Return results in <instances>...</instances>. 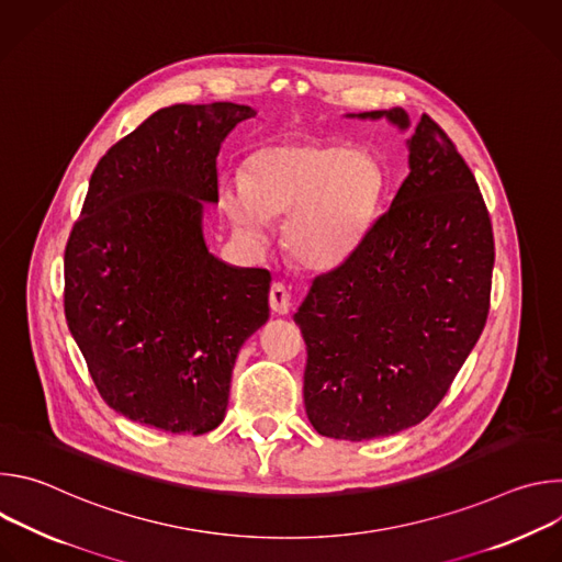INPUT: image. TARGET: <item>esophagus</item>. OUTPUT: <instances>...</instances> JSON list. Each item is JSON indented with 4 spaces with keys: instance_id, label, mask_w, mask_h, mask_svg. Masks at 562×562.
<instances>
[{
    "instance_id": "esophagus-1",
    "label": "esophagus",
    "mask_w": 562,
    "mask_h": 562,
    "mask_svg": "<svg viewBox=\"0 0 562 562\" xmlns=\"http://www.w3.org/2000/svg\"><path fill=\"white\" fill-rule=\"evenodd\" d=\"M269 304L271 311L278 315H286L291 308V293L282 282H273L271 291H269Z\"/></svg>"
}]
</instances>
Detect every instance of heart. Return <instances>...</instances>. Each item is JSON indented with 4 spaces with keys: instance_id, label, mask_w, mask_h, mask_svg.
I'll use <instances>...</instances> for the list:
<instances>
[{
    "instance_id": "1",
    "label": "heart",
    "mask_w": 562,
    "mask_h": 562,
    "mask_svg": "<svg viewBox=\"0 0 562 562\" xmlns=\"http://www.w3.org/2000/svg\"><path fill=\"white\" fill-rule=\"evenodd\" d=\"M384 195V173L369 153L345 144L282 142L249 157L247 176L220 180V204L235 231L265 243L284 215L282 243L306 269L345 262L367 237Z\"/></svg>"
}]
</instances>
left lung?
Segmentation results:
<instances>
[{
	"instance_id": "left-lung-1",
	"label": "left lung",
	"mask_w": 562,
	"mask_h": 562,
	"mask_svg": "<svg viewBox=\"0 0 562 562\" xmlns=\"http://www.w3.org/2000/svg\"><path fill=\"white\" fill-rule=\"evenodd\" d=\"M349 117L412 124L400 106ZM407 148L409 176L389 211L313 280L293 315L306 342L304 407L319 436L360 442L423 423L487 323L494 233L477 182L429 115Z\"/></svg>"
}]
</instances>
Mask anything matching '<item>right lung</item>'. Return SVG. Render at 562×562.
Returning a JSON list of instances; mask_svg holds the SVG:
<instances>
[{"label":"right lung","instance_id":"add662e5","mask_svg":"<svg viewBox=\"0 0 562 562\" xmlns=\"http://www.w3.org/2000/svg\"><path fill=\"white\" fill-rule=\"evenodd\" d=\"M256 111L159 109L100 159L64 254V311L104 403L133 423L206 434L239 347L269 319L271 273L217 260L204 204L217 153Z\"/></svg>","mask_w":562,"mask_h":562}]
</instances>
